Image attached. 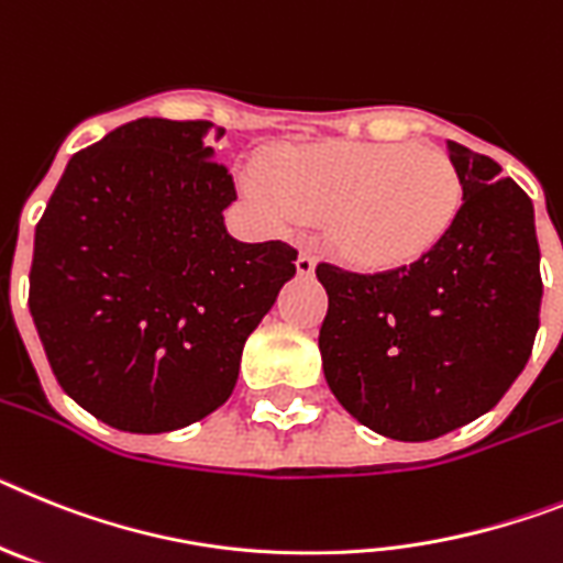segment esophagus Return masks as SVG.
Returning <instances> with one entry per match:
<instances>
[{
  "instance_id": "1",
  "label": "esophagus",
  "mask_w": 563,
  "mask_h": 563,
  "mask_svg": "<svg viewBox=\"0 0 563 563\" xmlns=\"http://www.w3.org/2000/svg\"><path fill=\"white\" fill-rule=\"evenodd\" d=\"M295 266H297V275H302V277H311V275H314V266H317V261H314V257H311L309 252H302L300 257H297V263H295Z\"/></svg>"
}]
</instances>
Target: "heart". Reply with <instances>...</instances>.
Returning <instances> with one entry per match:
<instances>
[{
	"label": "heart",
	"mask_w": 563,
	"mask_h": 563,
	"mask_svg": "<svg viewBox=\"0 0 563 563\" xmlns=\"http://www.w3.org/2000/svg\"><path fill=\"white\" fill-rule=\"evenodd\" d=\"M249 198L283 218L329 221L334 243L363 268H402L444 241L462 209V175L439 146L320 141L243 166Z\"/></svg>",
	"instance_id": "obj_1"
}]
</instances>
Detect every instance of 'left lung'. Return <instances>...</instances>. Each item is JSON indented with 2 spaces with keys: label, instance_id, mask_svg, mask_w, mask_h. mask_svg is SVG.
I'll return each mask as SVG.
<instances>
[{
  "label": "left lung",
  "instance_id": "left-lung-1",
  "mask_svg": "<svg viewBox=\"0 0 563 563\" xmlns=\"http://www.w3.org/2000/svg\"><path fill=\"white\" fill-rule=\"evenodd\" d=\"M448 155L464 198L433 252L379 275L317 266L325 383L356 422L397 442L444 437L496 408L539 331L532 200L487 155L456 141Z\"/></svg>",
  "mask_w": 563,
  "mask_h": 563
}]
</instances>
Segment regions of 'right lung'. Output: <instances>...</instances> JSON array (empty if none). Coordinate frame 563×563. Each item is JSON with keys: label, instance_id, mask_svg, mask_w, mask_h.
Returning a JSON list of instances; mask_svg holds the SVG:
<instances>
[{"label": "right lung", "instance_id": "obj_1", "mask_svg": "<svg viewBox=\"0 0 563 563\" xmlns=\"http://www.w3.org/2000/svg\"><path fill=\"white\" fill-rule=\"evenodd\" d=\"M212 121L139 119L73 155L36 227L31 317L58 385L130 433L221 408L295 277L288 243L234 241Z\"/></svg>", "mask_w": 563, "mask_h": 563}]
</instances>
